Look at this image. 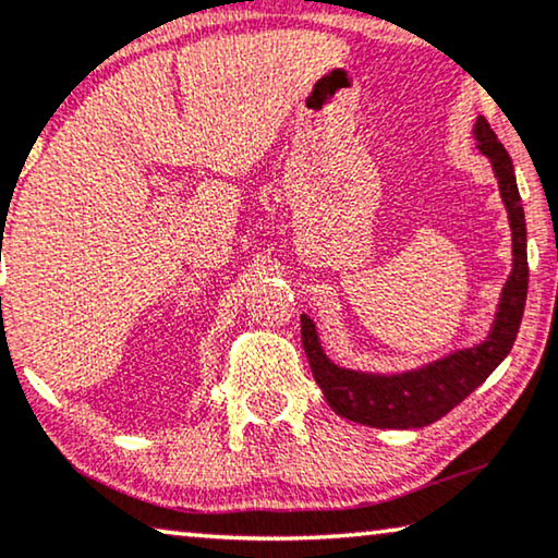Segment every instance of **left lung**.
I'll return each mask as SVG.
<instances>
[{"mask_svg":"<svg viewBox=\"0 0 558 558\" xmlns=\"http://www.w3.org/2000/svg\"><path fill=\"white\" fill-rule=\"evenodd\" d=\"M472 136H475L477 149L490 159L502 205L508 210L510 231H513L510 233L513 235V269L500 292L490 332L477 345L452 350V353L418 365V368L371 373L332 363L323 350L315 323L302 315V345L312 376L330 409L342 418L376 426V429H418V426L434 424L449 414L457 403L468 399L513 348L523 319L525 294H529V256H525L521 193L515 185L513 162L483 117H477Z\"/></svg>","mask_w":558,"mask_h":558,"instance_id":"left-lung-1","label":"left lung"}]
</instances>
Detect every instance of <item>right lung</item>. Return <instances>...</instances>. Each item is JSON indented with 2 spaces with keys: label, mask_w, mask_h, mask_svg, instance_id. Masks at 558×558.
<instances>
[{
  "label": "right lung",
  "mask_w": 558,
  "mask_h": 558,
  "mask_svg": "<svg viewBox=\"0 0 558 558\" xmlns=\"http://www.w3.org/2000/svg\"><path fill=\"white\" fill-rule=\"evenodd\" d=\"M2 239H4V235H2Z\"/></svg>",
  "instance_id": "right-lung-1"
}]
</instances>
